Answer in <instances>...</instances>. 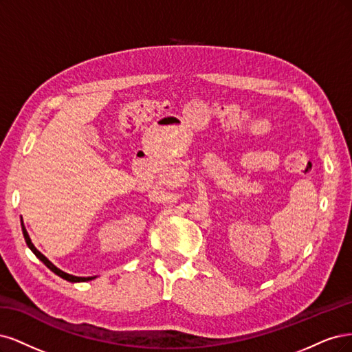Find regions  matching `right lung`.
<instances>
[{
  "mask_svg": "<svg viewBox=\"0 0 352 352\" xmlns=\"http://www.w3.org/2000/svg\"><path fill=\"white\" fill-rule=\"evenodd\" d=\"M21 231H23V235H25V240H26V244H28V247L30 248V250L33 252V254H35L41 262L47 266L50 270H52L55 275H58V276H61L63 279H65V280H69V282H86V280H92V279H95L96 276H87V278H82V276H73V275H69V274H65V272H63L61 269H58L56 267L55 265H52L50 260L45 257L38 248L33 245V243H32V240H30V236H29V234H28V231H26V228H25V225H23V221H21Z\"/></svg>",
  "mask_w": 352,
  "mask_h": 352,
  "instance_id": "add662e5",
  "label": "right lung"
}]
</instances>
